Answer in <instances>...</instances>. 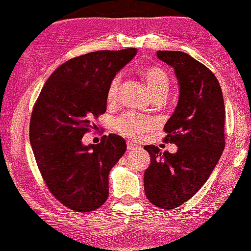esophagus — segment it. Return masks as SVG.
<instances>
[{
  "label": "esophagus",
  "mask_w": 251,
  "mask_h": 251,
  "mask_svg": "<svg viewBox=\"0 0 251 251\" xmlns=\"http://www.w3.org/2000/svg\"><path fill=\"white\" fill-rule=\"evenodd\" d=\"M138 148V146L136 145H134V144H132V142H127V151H133V149H136Z\"/></svg>",
  "instance_id": "esophagus-1"
}]
</instances>
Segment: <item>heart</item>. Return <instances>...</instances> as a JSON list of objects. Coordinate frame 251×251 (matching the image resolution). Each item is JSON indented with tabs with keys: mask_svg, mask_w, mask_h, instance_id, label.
Listing matches in <instances>:
<instances>
[{
	"mask_svg": "<svg viewBox=\"0 0 251 251\" xmlns=\"http://www.w3.org/2000/svg\"><path fill=\"white\" fill-rule=\"evenodd\" d=\"M142 80L147 84V88L151 93L154 100H163L169 93L170 81L169 76L162 68L155 67V66H149L141 69L140 72ZM120 82H122V76L116 75L110 82L107 87L106 98L107 102H115L118 96V91L120 88ZM154 122L147 117L136 115L133 112L124 113L115 120L116 131L133 140H138L141 134L146 131L153 128Z\"/></svg>",
	"mask_w": 251,
	"mask_h": 251,
	"instance_id": "heart-1",
	"label": "heart"
}]
</instances>
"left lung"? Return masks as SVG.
<instances>
[{"instance_id":"8db88e82","label":"left lung","mask_w":251,"mask_h":251,"mask_svg":"<svg viewBox=\"0 0 251 251\" xmlns=\"http://www.w3.org/2000/svg\"><path fill=\"white\" fill-rule=\"evenodd\" d=\"M174 68L179 85L178 103L164 125V141L178 149L171 154L145 146L151 164L144 175L148 201L160 208L178 207L198 192L225 148V103L220 84L207 67L179 50H157Z\"/></svg>"}]
</instances>
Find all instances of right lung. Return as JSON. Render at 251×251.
I'll return each instance as SVG.
<instances>
[{
	"label": "right lung",
	"instance_id": "obj_1",
	"mask_svg": "<svg viewBox=\"0 0 251 251\" xmlns=\"http://www.w3.org/2000/svg\"><path fill=\"white\" fill-rule=\"evenodd\" d=\"M136 49L97 50L68 60L52 73L34 104L30 142L52 195L66 207L91 212L109 197V173L126 151L116 134L82 144L90 120L106 111L111 80Z\"/></svg>",
	"mask_w": 251,
	"mask_h": 251
}]
</instances>
